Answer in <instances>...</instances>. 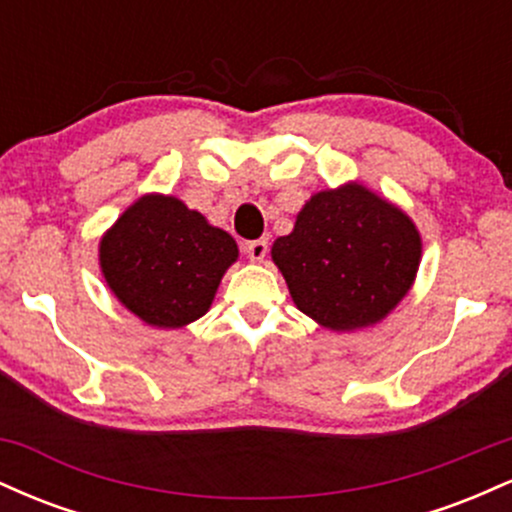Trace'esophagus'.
Listing matches in <instances>:
<instances>
[{"label":"esophagus","mask_w":512,"mask_h":512,"mask_svg":"<svg viewBox=\"0 0 512 512\" xmlns=\"http://www.w3.org/2000/svg\"><path fill=\"white\" fill-rule=\"evenodd\" d=\"M245 252H248V257H250L252 262H262L264 257H267V252H269V243H267V238L250 240L248 248H245Z\"/></svg>","instance_id":"34e87169"}]
</instances>
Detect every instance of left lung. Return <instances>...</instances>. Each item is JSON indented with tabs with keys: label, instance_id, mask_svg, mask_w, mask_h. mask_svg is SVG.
<instances>
[{
	"label": "left lung",
	"instance_id": "8db88e82",
	"mask_svg": "<svg viewBox=\"0 0 512 512\" xmlns=\"http://www.w3.org/2000/svg\"><path fill=\"white\" fill-rule=\"evenodd\" d=\"M296 308L317 325L351 332L375 325L407 296L421 262L414 221L358 182L322 190L272 245Z\"/></svg>",
	"mask_w": 512,
	"mask_h": 512
}]
</instances>
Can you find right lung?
<instances>
[{"label":"right lung","instance_id":"right-lung-1","mask_svg":"<svg viewBox=\"0 0 512 512\" xmlns=\"http://www.w3.org/2000/svg\"><path fill=\"white\" fill-rule=\"evenodd\" d=\"M105 284L151 327H185L211 308L236 240L178 197L144 195L98 245Z\"/></svg>","mask_w":512,"mask_h":512}]
</instances>
